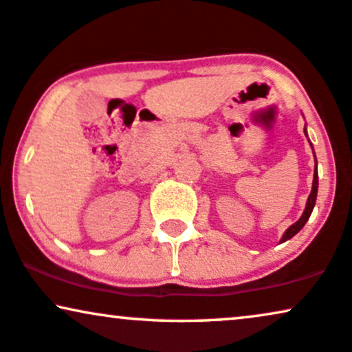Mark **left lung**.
<instances>
[{"instance_id": "8db88e82", "label": "left lung", "mask_w": 352, "mask_h": 352, "mask_svg": "<svg viewBox=\"0 0 352 352\" xmlns=\"http://www.w3.org/2000/svg\"><path fill=\"white\" fill-rule=\"evenodd\" d=\"M304 133L307 135L305 128H304ZM317 191H318V170H317V159H315V170H314V184H312V191H310L309 199H307L305 209H304V212H302L300 219L297 221V222H294V224H292L291 228H289V229L286 230V232H284L283 239H281V243H283V242H286V240H289V239L294 237V235H296L297 232H299V230H300L302 228H304L305 222L309 221V217H310V214H312V211H314L315 201H317Z\"/></svg>"}]
</instances>
